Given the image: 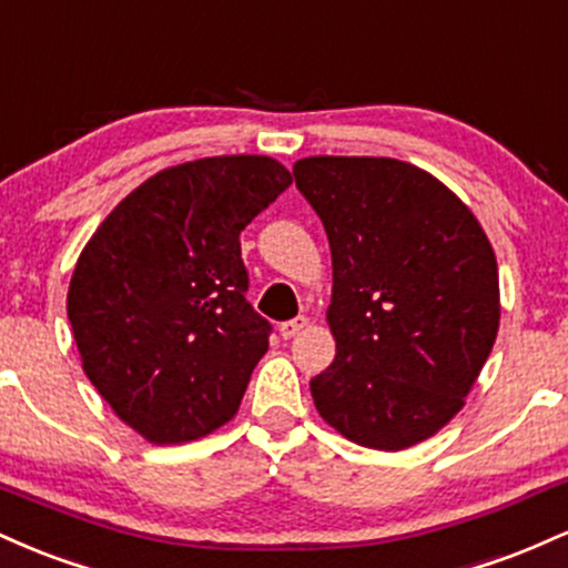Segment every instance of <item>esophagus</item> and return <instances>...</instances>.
Wrapping results in <instances>:
<instances>
[{
	"label": "esophagus",
	"instance_id": "1",
	"mask_svg": "<svg viewBox=\"0 0 568 568\" xmlns=\"http://www.w3.org/2000/svg\"><path fill=\"white\" fill-rule=\"evenodd\" d=\"M306 325H310V317H304V315L293 317V321L280 323V336H283V338H293L296 334H302Z\"/></svg>",
	"mask_w": 568,
	"mask_h": 568
}]
</instances>
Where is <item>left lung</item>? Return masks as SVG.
I'll return each mask as SVG.
<instances>
[{
    "label": "left lung",
    "mask_w": 568,
    "mask_h": 568,
    "mask_svg": "<svg viewBox=\"0 0 568 568\" xmlns=\"http://www.w3.org/2000/svg\"><path fill=\"white\" fill-rule=\"evenodd\" d=\"M321 216L336 357L310 382L344 438L400 452L459 414L499 331V272L484 226L446 184L393 158H304Z\"/></svg>",
    "instance_id": "left-lung-1"
}]
</instances>
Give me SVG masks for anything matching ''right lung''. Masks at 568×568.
<instances>
[{"label": "right lung", "mask_w": 568, "mask_h": 568, "mask_svg": "<svg viewBox=\"0 0 568 568\" xmlns=\"http://www.w3.org/2000/svg\"><path fill=\"white\" fill-rule=\"evenodd\" d=\"M291 181L264 154L165 168L82 247L67 296L82 368L149 443L197 440L237 414L272 331L245 302L240 232Z\"/></svg>", "instance_id": "right-lung-1"}]
</instances>
